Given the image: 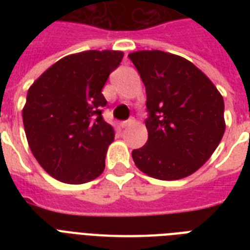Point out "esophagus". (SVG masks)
<instances>
[{"label": "esophagus", "mask_w": 250, "mask_h": 250, "mask_svg": "<svg viewBox=\"0 0 250 250\" xmlns=\"http://www.w3.org/2000/svg\"><path fill=\"white\" fill-rule=\"evenodd\" d=\"M135 125V121H133V119H128V121L122 122V127H123V128L129 127V125Z\"/></svg>", "instance_id": "34e87169"}]
</instances>
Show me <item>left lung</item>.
Returning a JSON list of instances; mask_svg holds the SVG:
<instances>
[{"mask_svg":"<svg viewBox=\"0 0 250 250\" xmlns=\"http://www.w3.org/2000/svg\"><path fill=\"white\" fill-rule=\"evenodd\" d=\"M146 92L148 141L132 152L140 171L160 180L189 176L209 160L226 129L225 101L190 61L161 50L128 54Z\"/></svg>","mask_w":250,"mask_h":250,"instance_id":"obj_1","label":"left lung"}]
</instances>
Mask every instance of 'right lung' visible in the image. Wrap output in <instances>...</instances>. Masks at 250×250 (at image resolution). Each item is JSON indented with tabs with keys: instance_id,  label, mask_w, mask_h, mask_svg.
Masks as SVG:
<instances>
[{
	"instance_id": "add662e5",
	"label": "right lung",
	"mask_w": 250,
	"mask_h": 250,
	"mask_svg": "<svg viewBox=\"0 0 250 250\" xmlns=\"http://www.w3.org/2000/svg\"><path fill=\"white\" fill-rule=\"evenodd\" d=\"M121 50H86L63 57L29 86L21 110L29 149L57 180L83 184L105 170L113 127L101 117V93Z\"/></svg>"
}]
</instances>
